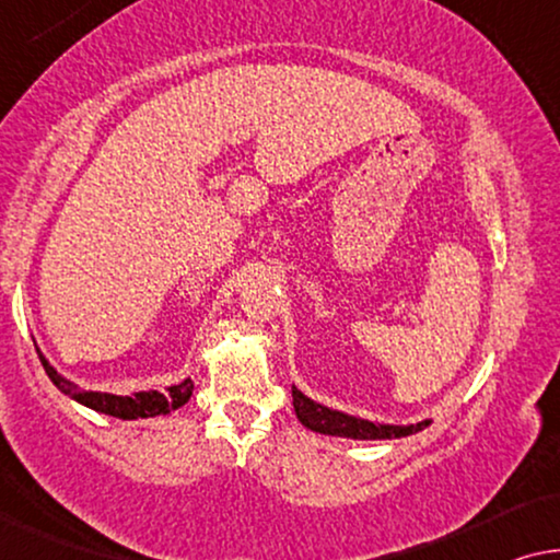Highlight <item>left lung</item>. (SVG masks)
<instances>
[{"label":"left lung","mask_w":560,"mask_h":560,"mask_svg":"<svg viewBox=\"0 0 560 560\" xmlns=\"http://www.w3.org/2000/svg\"><path fill=\"white\" fill-rule=\"evenodd\" d=\"M291 398H294V411L296 419L304 423L306 429L319 431V434L329 436H348V439H400L408 434H416L423 427H429L431 421L411 423V427H390V423H373L365 419H355V416L332 411V408L314 404L312 398H306L302 390H296L291 385Z\"/></svg>","instance_id":"left-lung-1"}]
</instances>
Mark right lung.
I'll return each instance as SVG.
<instances>
[{"label": "right lung", "mask_w": 560, "mask_h": 560, "mask_svg": "<svg viewBox=\"0 0 560 560\" xmlns=\"http://www.w3.org/2000/svg\"><path fill=\"white\" fill-rule=\"evenodd\" d=\"M37 350V345H35ZM40 355V362L45 368V373L50 375V381L58 385V388L66 393V396L75 398L78 404L93 408L98 413H108L116 416V419H147V416H160V413H170L175 408L185 406L192 396V381L187 377L179 385H172L164 393L156 390H144V393H133V396H114V393H96V390H81L75 383L66 381V377L58 375L50 362L43 358V352L37 350Z\"/></svg>", "instance_id": "add662e5"}]
</instances>
